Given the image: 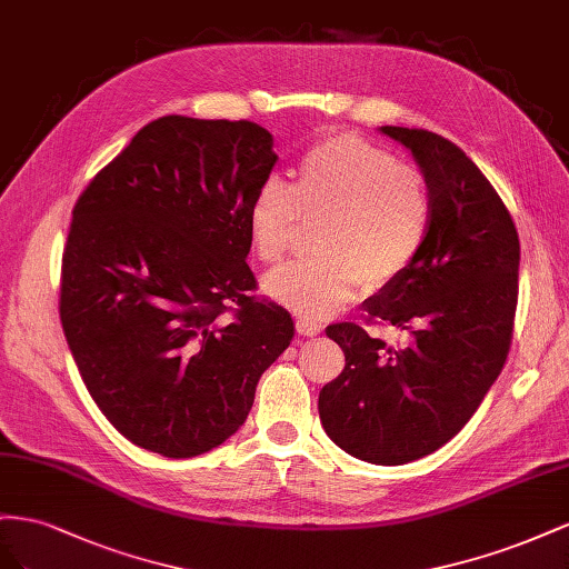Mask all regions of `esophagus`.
I'll use <instances>...</instances> for the list:
<instances>
[{
    "instance_id": "obj_1",
    "label": "esophagus",
    "mask_w": 569,
    "mask_h": 569,
    "mask_svg": "<svg viewBox=\"0 0 569 569\" xmlns=\"http://www.w3.org/2000/svg\"><path fill=\"white\" fill-rule=\"evenodd\" d=\"M298 333L302 336H319L321 333V323H315V321H307V319H298Z\"/></svg>"
}]
</instances>
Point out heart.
I'll use <instances>...</instances> for the list:
<instances>
[{
  "mask_svg": "<svg viewBox=\"0 0 569 569\" xmlns=\"http://www.w3.org/2000/svg\"><path fill=\"white\" fill-rule=\"evenodd\" d=\"M305 221H319L315 257L286 264L264 290L305 319H327L360 286L393 283L419 254L431 223V192L417 169L355 133L317 142L296 188L279 173L259 183L248 209L250 242L264 264L293 250Z\"/></svg>",
  "mask_w": 569,
  "mask_h": 569,
  "instance_id": "b5f03b06",
  "label": "heart"
}]
</instances>
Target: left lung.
Instances as JSON below:
<instances>
[{"label": "left lung", "mask_w": 569, "mask_h": 569, "mask_svg": "<svg viewBox=\"0 0 569 569\" xmlns=\"http://www.w3.org/2000/svg\"><path fill=\"white\" fill-rule=\"evenodd\" d=\"M405 144L431 192L415 262L365 300L369 319L408 331L386 346L352 321L327 336L346 369L319 391L331 441L371 465H405L446 446L477 412L508 360L517 310L519 238L508 207L458 144L421 128L381 126Z\"/></svg>", "instance_id": "obj_1"}]
</instances>
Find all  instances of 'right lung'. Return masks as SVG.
Instances as JSON below:
<instances>
[{
  "label": "right lung",
  "instance_id": "obj_1",
  "mask_svg": "<svg viewBox=\"0 0 569 569\" xmlns=\"http://www.w3.org/2000/svg\"><path fill=\"white\" fill-rule=\"evenodd\" d=\"M252 121L161 117L73 207L59 317L92 400L164 458L221 446L259 377L293 340L281 305L252 296L248 209L276 164Z\"/></svg>",
  "mask_w": 569,
  "mask_h": 569
}]
</instances>
